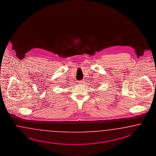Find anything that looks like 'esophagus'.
I'll return each mask as SVG.
<instances>
[{
	"label": "esophagus",
	"mask_w": 156,
	"mask_h": 156,
	"mask_svg": "<svg viewBox=\"0 0 156 156\" xmlns=\"http://www.w3.org/2000/svg\"><path fill=\"white\" fill-rule=\"evenodd\" d=\"M83 83H84V81H78V83H79L80 85H82Z\"/></svg>",
	"instance_id": "34e87169"
}]
</instances>
